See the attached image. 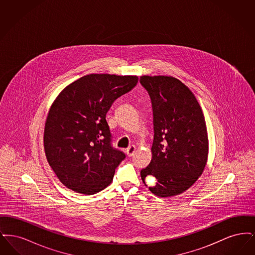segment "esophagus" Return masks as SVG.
<instances>
[{
    "label": "esophagus",
    "mask_w": 255,
    "mask_h": 255,
    "mask_svg": "<svg viewBox=\"0 0 255 255\" xmlns=\"http://www.w3.org/2000/svg\"><path fill=\"white\" fill-rule=\"evenodd\" d=\"M134 151H135V146L131 145L129 146L127 149H126V154L129 156V157H132L133 155V153H134Z\"/></svg>",
    "instance_id": "obj_1"
}]
</instances>
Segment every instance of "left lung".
<instances>
[{"label":"left lung","instance_id":"left-lung-1","mask_svg":"<svg viewBox=\"0 0 255 255\" xmlns=\"http://www.w3.org/2000/svg\"><path fill=\"white\" fill-rule=\"evenodd\" d=\"M153 109L152 159L140 171L156 178L149 187L158 197L179 195L188 189L205 169L208 154L206 121L192 92L172 76H141Z\"/></svg>","mask_w":255,"mask_h":255}]
</instances>
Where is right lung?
<instances>
[{"mask_svg": "<svg viewBox=\"0 0 255 255\" xmlns=\"http://www.w3.org/2000/svg\"><path fill=\"white\" fill-rule=\"evenodd\" d=\"M137 80L134 75L88 74L67 86L52 103L45 125V153L68 188L93 195L113 181L125 154L112 146L106 114Z\"/></svg>", "mask_w": 255, "mask_h": 255, "instance_id": "1", "label": "right lung"}]
</instances>
